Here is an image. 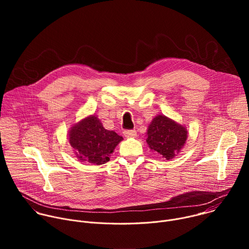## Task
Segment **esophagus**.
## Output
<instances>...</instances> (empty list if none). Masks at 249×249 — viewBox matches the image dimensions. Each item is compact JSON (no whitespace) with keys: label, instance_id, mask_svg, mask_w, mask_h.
<instances>
[{"label":"esophagus","instance_id":"esophagus-1","mask_svg":"<svg viewBox=\"0 0 249 249\" xmlns=\"http://www.w3.org/2000/svg\"><path fill=\"white\" fill-rule=\"evenodd\" d=\"M123 134L125 138H135L137 136V132L135 130H125Z\"/></svg>","mask_w":249,"mask_h":249}]
</instances>
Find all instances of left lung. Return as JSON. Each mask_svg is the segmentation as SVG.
Returning <instances> with one entry per match:
<instances>
[{
	"label": "left lung",
	"mask_w": 249,
	"mask_h": 249,
	"mask_svg": "<svg viewBox=\"0 0 249 249\" xmlns=\"http://www.w3.org/2000/svg\"><path fill=\"white\" fill-rule=\"evenodd\" d=\"M146 134L149 148L167 160L180 153L188 137L185 126L165 115H157L150 123Z\"/></svg>",
	"instance_id": "1"
}]
</instances>
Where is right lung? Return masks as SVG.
<instances>
[{
  "mask_svg": "<svg viewBox=\"0 0 249 249\" xmlns=\"http://www.w3.org/2000/svg\"><path fill=\"white\" fill-rule=\"evenodd\" d=\"M68 136L77 159L96 165L107 162L123 140L114 131L106 130L94 114L75 123L70 128Z\"/></svg>",
  "mask_w": 249,
  "mask_h": 249,
  "instance_id": "add662e5",
  "label": "right lung"
}]
</instances>
